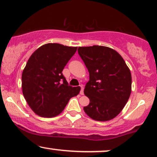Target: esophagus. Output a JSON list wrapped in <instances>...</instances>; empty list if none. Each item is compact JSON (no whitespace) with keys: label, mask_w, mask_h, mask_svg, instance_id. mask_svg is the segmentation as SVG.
<instances>
[{"label":"esophagus","mask_w":157,"mask_h":157,"mask_svg":"<svg viewBox=\"0 0 157 157\" xmlns=\"http://www.w3.org/2000/svg\"><path fill=\"white\" fill-rule=\"evenodd\" d=\"M80 88H81V90H80V94H81V95H83L84 94V88H83V86H80Z\"/></svg>","instance_id":"obj_1"}]
</instances>
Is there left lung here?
<instances>
[{"label": "left lung", "mask_w": 157, "mask_h": 157, "mask_svg": "<svg viewBox=\"0 0 157 157\" xmlns=\"http://www.w3.org/2000/svg\"><path fill=\"white\" fill-rule=\"evenodd\" d=\"M78 53L89 72L84 94L90 99L85 113L92 119L107 121L118 116L129 100L132 75L121 56L112 48L80 47Z\"/></svg>", "instance_id": "1"}]
</instances>
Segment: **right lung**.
<instances>
[{"label":"right lung","mask_w":157,"mask_h":157,"mask_svg":"<svg viewBox=\"0 0 157 157\" xmlns=\"http://www.w3.org/2000/svg\"><path fill=\"white\" fill-rule=\"evenodd\" d=\"M77 49V47L48 43L35 50L28 59L22 74V94L38 116H58L69 99L80 93V87L69 86L62 74Z\"/></svg>","instance_id":"right-lung-1"}]
</instances>
